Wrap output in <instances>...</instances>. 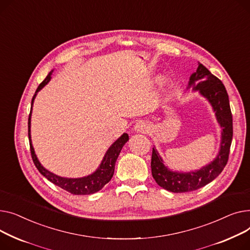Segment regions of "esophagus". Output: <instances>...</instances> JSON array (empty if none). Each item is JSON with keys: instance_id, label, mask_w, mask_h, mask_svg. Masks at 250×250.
I'll return each mask as SVG.
<instances>
[{"instance_id": "esophagus-1", "label": "esophagus", "mask_w": 250, "mask_h": 250, "mask_svg": "<svg viewBox=\"0 0 250 250\" xmlns=\"http://www.w3.org/2000/svg\"><path fill=\"white\" fill-rule=\"evenodd\" d=\"M149 129H150V125L146 121H139L134 126V130L137 132H141V133H147Z\"/></svg>"}]
</instances>
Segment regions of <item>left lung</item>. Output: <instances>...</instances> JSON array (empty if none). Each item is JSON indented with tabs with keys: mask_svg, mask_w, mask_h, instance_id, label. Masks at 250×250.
Here are the masks:
<instances>
[{
	"mask_svg": "<svg viewBox=\"0 0 250 250\" xmlns=\"http://www.w3.org/2000/svg\"><path fill=\"white\" fill-rule=\"evenodd\" d=\"M190 86H193L194 91H199L211 104L217 121L222 128L221 144L218 155L211 164L203 167L201 169L189 172L169 170L164 165V160L159 156L157 150L152 148V177L159 187L172 193L192 192L215 180L227 165L232 142V114L228 94L222 82L212 75L206 66L199 63L197 70L189 77L188 89Z\"/></svg>",
	"mask_w": 250,
	"mask_h": 250,
	"instance_id": "1",
	"label": "left lung"
}]
</instances>
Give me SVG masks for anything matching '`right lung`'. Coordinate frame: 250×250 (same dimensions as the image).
<instances>
[{"mask_svg":"<svg viewBox=\"0 0 250 250\" xmlns=\"http://www.w3.org/2000/svg\"><path fill=\"white\" fill-rule=\"evenodd\" d=\"M51 70L46 79L44 80L37 87V90L32 98L31 102V106L33 105L34 99L37 95V93L42 89V87L47 84V83L51 79L52 75ZM31 113H32V107L30 110V114H29V119H28V136H29V143H30V151H31V156L33 159V163L39 172L44 175L48 181L56 185L57 187H60L63 188L66 192L72 194V195H91L94 193L99 192L101 188H103L106 184H108L114 174V169H115V164L116 160L118 158L121 149L124 146V144L128 141L129 136L127 133H124L121 137L117 139L111 146L110 148L107 150L104 158H103L102 163L98 169L93 172L92 174L86 175V177L83 178H79V179H68V178H62V177H58V175L48 171L46 168H44L41 164L39 163V160L35 154L34 148L32 146L31 142V134H30V125H31Z\"/></svg>","mask_w":250,"mask_h":250,"instance_id":"1","label":"right lung"}]
</instances>
